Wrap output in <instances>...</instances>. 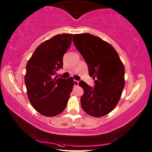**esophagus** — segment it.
I'll list each match as a JSON object with an SVG mask.
<instances>
[{
    "mask_svg": "<svg viewBox=\"0 0 152 152\" xmlns=\"http://www.w3.org/2000/svg\"><path fill=\"white\" fill-rule=\"evenodd\" d=\"M78 84H79V82L76 80H74V86H78Z\"/></svg>",
    "mask_w": 152,
    "mask_h": 152,
    "instance_id": "obj_1",
    "label": "esophagus"
}]
</instances>
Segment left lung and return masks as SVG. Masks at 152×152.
<instances>
[{
	"mask_svg": "<svg viewBox=\"0 0 152 152\" xmlns=\"http://www.w3.org/2000/svg\"><path fill=\"white\" fill-rule=\"evenodd\" d=\"M73 42L95 80L94 88L84 81L79 82L84 90L80 99L82 109L91 116L106 115L114 109L122 96L125 86L123 63L114 47L96 36L76 34Z\"/></svg>",
	"mask_w": 152,
	"mask_h": 152,
	"instance_id": "left-lung-1",
	"label": "left lung"
}]
</instances>
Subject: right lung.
<instances>
[{"label": "right lung", "mask_w": 152, "mask_h": 152, "mask_svg": "<svg viewBox=\"0 0 152 152\" xmlns=\"http://www.w3.org/2000/svg\"><path fill=\"white\" fill-rule=\"evenodd\" d=\"M72 36L63 33L45 41L27 62L24 82L28 100L45 116H55L64 111L72 91V78L54 77L62 68L63 56L71 45Z\"/></svg>", "instance_id": "right-lung-1"}]
</instances>
